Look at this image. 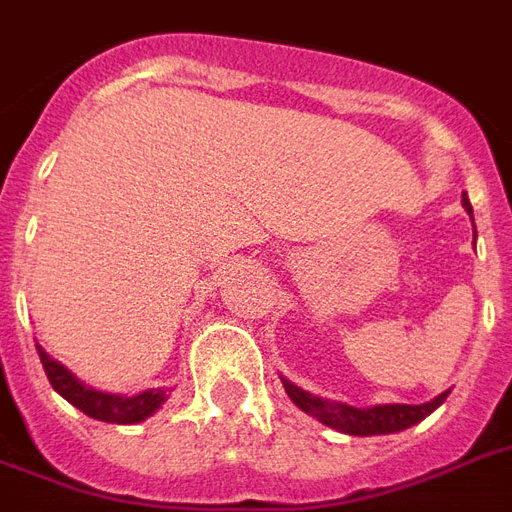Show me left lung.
<instances>
[{
	"mask_svg": "<svg viewBox=\"0 0 512 512\" xmlns=\"http://www.w3.org/2000/svg\"><path fill=\"white\" fill-rule=\"evenodd\" d=\"M464 208L472 217V206H469V198L464 195L461 198ZM282 385H285L287 396L293 399V404L298 410H304L306 415H312L325 426L342 431V434H352V437H374V434H393V431H404L420 423V420L431 415L437 410L442 401L448 399V393H439L437 399L426 401V404H377V407H350V404H342V401H328L314 396V393L298 388L290 380L282 377Z\"/></svg>",
	"mask_w": 512,
	"mask_h": 512,
	"instance_id": "1",
	"label": "left lung"
}]
</instances>
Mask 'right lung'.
<instances>
[{
	"instance_id": "right-lung-1",
	"label": "right lung",
	"mask_w": 512,
	"mask_h": 512,
	"mask_svg": "<svg viewBox=\"0 0 512 512\" xmlns=\"http://www.w3.org/2000/svg\"><path fill=\"white\" fill-rule=\"evenodd\" d=\"M37 352H40V361H43V369L51 385H54V391L70 401L73 407H78L83 415H89L94 420H105V423H140V420H146L149 415L160 410L165 399H168V388H151V391H143L138 396L94 391L89 385H83L67 366L54 361L40 344H37Z\"/></svg>"
}]
</instances>
